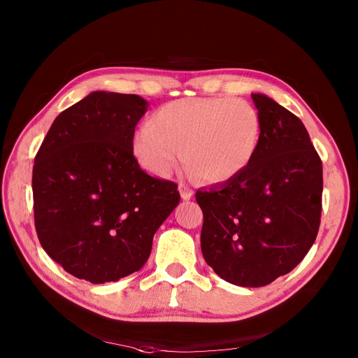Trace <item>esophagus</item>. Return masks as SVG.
<instances>
[{"label": "esophagus", "instance_id": "esophagus-1", "mask_svg": "<svg viewBox=\"0 0 358 358\" xmlns=\"http://www.w3.org/2000/svg\"><path fill=\"white\" fill-rule=\"evenodd\" d=\"M178 192L181 194L182 200H190L193 197V190L190 189V187H187L184 182L178 184Z\"/></svg>", "mask_w": 358, "mask_h": 358}]
</instances>
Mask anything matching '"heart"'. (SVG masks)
I'll list each match as a JSON object with an SVG mask.
<instances>
[{
  "label": "heart",
  "mask_w": 358,
  "mask_h": 358,
  "mask_svg": "<svg viewBox=\"0 0 358 358\" xmlns=\"http://www.w3.org/2000/svg\"><path fill=\"white\" fill-rule=\"evenodd\" d=\"M259 138V115L245 100L180 99L157 108L136 130L134 154L158 177L171 176L185 158L190 173L203 181L222 184L245 171Z\"/></svg>",
  "instance_id": "b5f03b06"
}]
</instances>
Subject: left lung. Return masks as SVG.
Here are the masks:
<instances>
[{
	"label": "left lung",
	"mask_w": 358,
	"mask_h": 358,
	"mask_svg": "<svg viewBox=\"0 0 358 358\" xmlns=\"http://www.w3.org/2000/svg\"><path fill=\"white\" fill-rule=\"evenodd\" d=\"M261 120L257 154L236 178L200 189L201 252L213 271L241 287L290 273L317 235L322 162L299 117L266 94H251Z\"/></svg>",
	"instance_id": "obj_1"
}]
</instances>
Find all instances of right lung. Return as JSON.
I'll return each mask as SVG.
<instances>
[{
	"mask_svg": "<svg viewBox=\"0 0 358 358\" xmlns=\"http://www.w3.org/2000/svg\"><path fill=\"white\" fill-rule=\"evenodd\" d=\"M149 103L92 91L56 117L34 158L37 236L69 274L94 285L139 271L180 203L177 184L149 176L134 157Z\"/></svg>",
	"mask_w": 358,
	"mask_h": 358,
	"instance_id": "obj_1",
	"label": "right lung"
}]
</instances>
